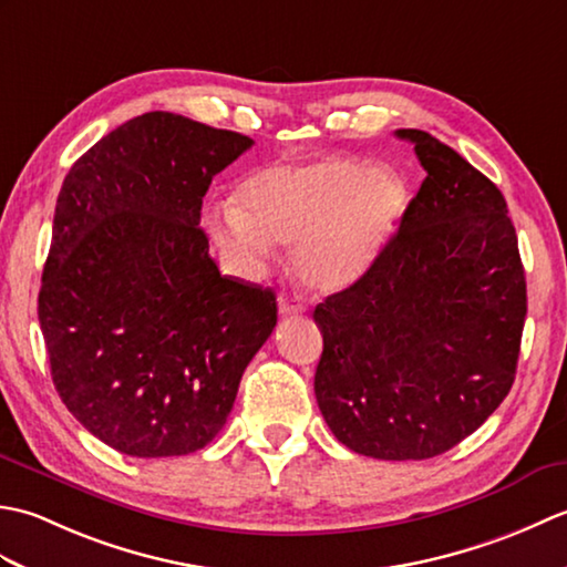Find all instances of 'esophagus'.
<instances>
[{
  "mask_svg": "<svg viewBox=\"0 0 567 567\" xmlns=\"http://www.w3.org/2000/svg\"><path fill=\"white\" fill-rule=\"evenodd\" d=\"M277 309H280L282 317H295V315H302V305H299L297 297H290V295H282L280 299H277Z\"/></svg>",
  "mask_w": 567,
  "mask_h": 567,
  "instance_id": "1",
  "label": "esophagus"
}]
</instances>
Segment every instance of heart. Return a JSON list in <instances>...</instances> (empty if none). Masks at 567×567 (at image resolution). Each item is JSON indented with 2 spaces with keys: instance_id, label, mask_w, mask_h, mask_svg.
Returning a JSON list of instances; mask_svg holds the SVG:
<instances>
[{
  "instance_id": "1",
  "label": "heart",
  "mask_w": 567,
  "mask_h": 567,
  "mask_svg": "<svg viewBox=\"0 0 567 567\" xmlns=\"http://www.w3.org/2000/svg\"><path fill=\"white\" fill-rule=\"evenodd\" d=\"M406 192L390 171H370L353 158L272 165L250 175L236 207L207 214L221 256L238 272L256 275L290 246V268L315 292L355 285L402 219Z\"/></svg>"
}]
</instances>
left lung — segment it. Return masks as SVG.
I'll return each instance as SVG.
<instances>
[{"instance_id":"8db88e82","label":"left lung","mask_w":567,"mask_h":567,"mask_svg":"<svg viewBox=\"0 0 567 567\" xmlns=\"http://www.w3.org/2000/svg\"><path fill=\"white\" fill-rule=\"evenodd\" d=\"M396 136L414 143L426 179L372 268L317 305L315 392L351 451L426 461L509 394L526 280L497 185L426 131Z\"/></svg>"}]
</instances>
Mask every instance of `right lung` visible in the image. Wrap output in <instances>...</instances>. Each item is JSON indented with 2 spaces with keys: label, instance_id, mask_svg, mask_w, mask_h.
Returning a JSON list of instances; mask_svg holds the SVG:
<instances>
[{
  "label": "right lung",
  "instance_id": "1",
  "mask_svg": "<svg viewBox=\"0 0 567 567\" xmlns=\"http://www.w3.org/2000/svg\"><path fill=\"white\" fill-rule=\"evenodd\" d=\"M250 146L148 112L94 143L60 187L39 321L60 400L118 453L204 449L275 329V292L221 275L199 228L214 175Z\"/></svg>",
  "mask_w": 567,
  "mask_h": 567
}]
</instances>
